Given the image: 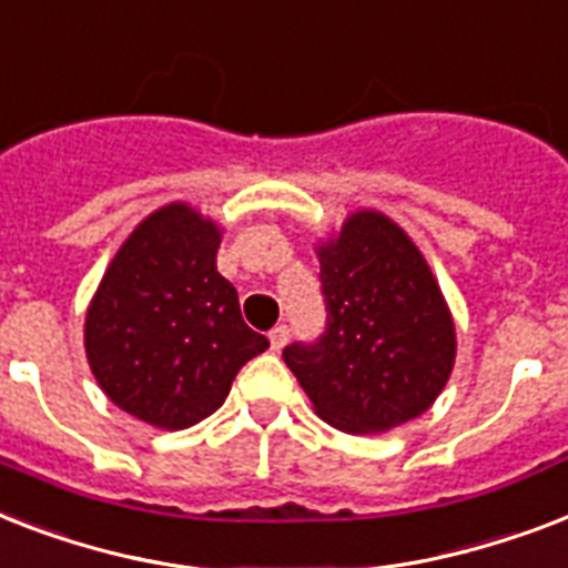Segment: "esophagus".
Here are the masks:
<instances>
[{"mask_svg":"<svg viewBox=\"0 0 568 568\" xmlns=\"http://www.w3.org/2000/svg\"><path fill=\"white\" fill-rule=\"evenodd\" d=\"M287 339H290V328H287V325H275V328L270 331L272 352H281V348L287 346Z\"/></svg>","mask_w":568,"mask_h":568,"instance_id":"1","label":"esophagus"}]
</instances>
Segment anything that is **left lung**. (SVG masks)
<instances>
[{"mask_svg":"<svg viewBox=\"0 0 568 568\" xmlns=\"http://www.w3.org/2000/svg\"><path fill=\"white\" fill-rule=\"evenodd\" d=\"M328 325L284 348L313 410L346 434H384L428 410L455 369V320L428 261L387 213H348L316 243Z\"/></svg>","mask_w":568,"mask_h":568,"instance_id":"8db88e82","label":"left lung"}]
</instances>
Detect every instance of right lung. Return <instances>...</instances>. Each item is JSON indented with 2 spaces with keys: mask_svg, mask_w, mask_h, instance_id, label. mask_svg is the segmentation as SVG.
<instances>
[{
  "mask_svg": "<svg viewBox=\"0 0 568 568\" xmlns=\"http://www.w3.org/2000/svg\"><path fill=\"white\" fill-rule=\"evenodd\" d=\"M222 229L187 202L158 207L108 263L84 316L93 378L120 410L163 430L207 419L270 339L216 272Z\"/></svg>",
  "mask_w": 568,
  "mask_h": 568,
  "instance_id": "1",
  "label": "right lung"
}]
</instances>
